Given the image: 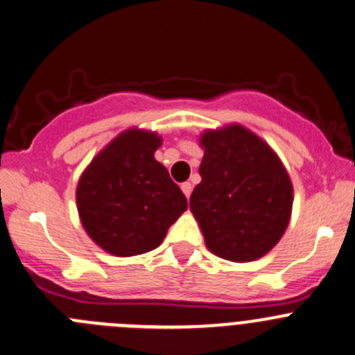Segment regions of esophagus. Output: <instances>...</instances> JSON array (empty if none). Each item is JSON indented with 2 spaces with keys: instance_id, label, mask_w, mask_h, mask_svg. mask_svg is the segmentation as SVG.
Masks as SVG:
<instances>
[{
  "instance_id": "1",
  "label": "esophagus",
  "mask_w": 355,
  "mask_h": 355,
  "mask_svg": "<svg viewBox=\"0 0 355 355\" xmlns=\"http://www.w3.org/2000/svg\"><path fill=\"white\" fill-rule=\"evenodd\" d=\"M181 190H183V193L187 195V198H190L193 187H191V183H183V184H181Z\"/></svg>"
}]
</instances>
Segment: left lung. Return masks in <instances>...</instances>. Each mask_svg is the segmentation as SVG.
I'll use <instances>...</instances> for the list:
<instances>
[{
    "mask_svg": "<svg viewBox=\"0 0 355 355\" xmlns=\"http://www.w3.org/2000/svg\"><path fill=\"white\" fill-rule=\"evenodd\" d=\"M202 175L190 209L205 245L230 261H252L281 241L293 207V184L272 148L241 125L200 139Z\"/></svg>",
    "mask_w": 355,
    "mask_h": 355,
    "instance_id": "8db88e82",
    "label": "left lung"
}]
</instances>
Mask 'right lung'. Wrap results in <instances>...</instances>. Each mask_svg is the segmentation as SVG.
Returning a JSON list of instances; mask_svg holds the SVG:
<instances>
[{"label":"right lung","instance_id":"right-lung-1","mask_svg":"<svg viewBox=\"0 0 355 355\" xmlns=\"http://www.w3.org/2000/svg\"><path fill=\"white\" fill-rule=\"evenodd\" d=\"M160 143L155 132L125 130L80 178L76 204L83 228L111 254L125 258L158 248L188 209L181 188L155 160Z\"/></svg>","mask_w":355,"mask_h":355}]
</instances>
